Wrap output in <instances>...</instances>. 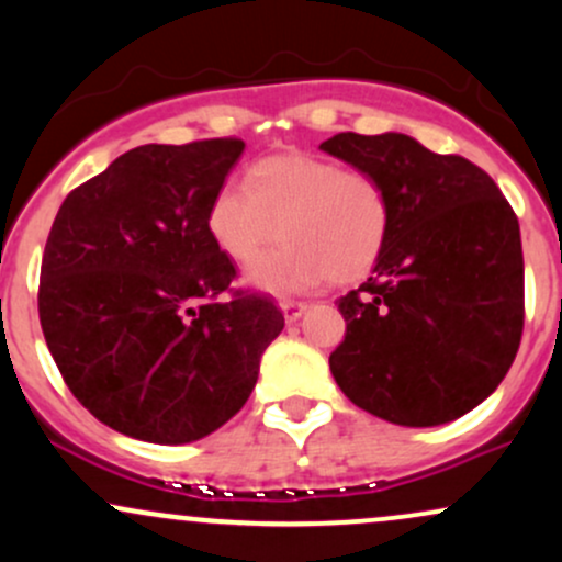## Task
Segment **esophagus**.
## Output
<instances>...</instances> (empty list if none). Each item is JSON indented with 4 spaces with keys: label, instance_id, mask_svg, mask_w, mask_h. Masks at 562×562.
<instances>
[{
    "label": "esophagus",
    "instance_id": "1",
    "mask_svg": "<svg viewBox=\"0 0 562 562\" xmlns=\"http://www.w3.org/2000/svg\"><path fill=\"white\" fill-rule=\"evenodd\" d=\"M280 308L282 314H285L288 322H299L303 317V312L308 308V303L303 301H280Z\"/></svg>",
    "mask_w": 562,
    "mask_h": 562
}]
</instances>
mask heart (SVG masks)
Here are the masks:
<instances>
[{
    "mask_svg": "<svg viewBox=\"0 0 562 562\" xmlns=\"http://www.w3.org/2000/svg\"><path fill=\"white\" fill-rule=\"evenodd\" d=\"M205 224L237 267L256 263L277 235L285 237L250 280L272 293H293L327 277L353 282L370 272L389 240L391 200L372 173L293 150L248 166L245 190L222 187Z\"/></svg>",
    "mask_w": 562,
    "mask_h": 562,
    "instance_id": "b5f03b06",
    "label": "heart"
}]
</instances>
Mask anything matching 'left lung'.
I'll return each instance as SVG.
<instances>
[{"label": "left lung", "mask_w": 562, "mask_h": 562, "mask_svg": "<svg viewBox=\"0 0 562 562\" xmlns=\"http://www.w3.org/2000/svg\"><path fill=\"white\" fill-rule=\"evenodd\" d=\"M391 200L383 254L338 299L330 372L359 409L406 428L462 417L507 375L524 335L518 216L486 171L406 134L344 132L319 145Z\"/></svg>", "instance_id": "obj_1"}]
</instances>
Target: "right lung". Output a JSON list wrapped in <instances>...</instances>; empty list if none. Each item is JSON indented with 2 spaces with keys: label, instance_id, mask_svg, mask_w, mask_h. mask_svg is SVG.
Instances as JSON below:
<instances>
[{
  "label": "right lung",
  "instance_id": "obj_1",
  "mask_svg": "<svg viewBox=\"0 0 562 562\" xmlns=\"http://www.w3.org/2000/svg\"><path fill=\"white\" fill-rule=\"evenodd\" d=\"M243 150L232 137L134 147L57 211L38 282L44 340L70 393L119 434H214L285 327L256 293L218 301L235 267L205 216Z\"/></svg>",
  "mask_w": 562,
  "mask_h": 562
}]
</instances>
